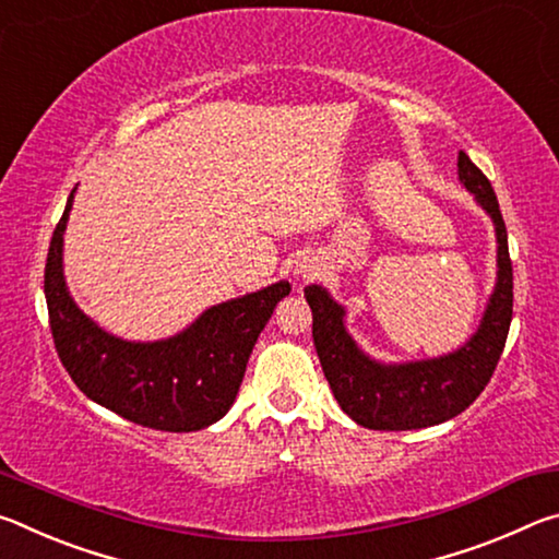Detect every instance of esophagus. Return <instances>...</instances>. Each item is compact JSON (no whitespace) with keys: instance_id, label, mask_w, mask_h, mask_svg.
Listing matches in <instances>:
<instances>
[{"instance_id":"34e87169","label":"esophagus","mask_w":559,"mask_h":559,"mask_svg":"<svg viewBox=\"0 0 559 559\" xmlns=\"http://www.w3.org/2000/svg\"><path fill=\"white\" fill-rule=\"evenodd\" d=\"M293 276H296L298 281H308V278L318 276V261L308 259V257L298 259L296 266H293Z\"/></svg>"}]
</instances>
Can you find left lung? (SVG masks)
Listing matches in <instances>:
<instances>
[{
	"instance_id": "1",
	"label": "left lung",
	"mask_w": 559,
	"mask_h": 559,
	"mask_svg": "<svg viewBox=\"0 0 559 559\" xmlns=\"http://www.w3.org/2000/svg\"><path fill=\"white\" fill-rule=\"evenodd\" d=\"M459 182L468 189L496 229V286L484 318L466 343L439 357L382 362L367 355L345 325L347 310L330 290L310 283L306 300L313 310V343L337 404L359 427L377 431L427 429L459 416L493 377L513 318V266L508 231L496 192L486 175L459 153Z\"/></svg>"
}]
</instances>
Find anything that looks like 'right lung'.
<instances>
[{
    "instance_id": "right-lung-1",
    "label": "right lung",
    "mask_w": 559,
    "mask_h": 559,
    "mask_svg": "<svg viewBox=\"0 0 559 559\" xmlns=\"http://www.w3.org/2000/svg\"><path fill=\"white\" fill-rule=\"evenodd\" d=\"M73 194L56 226L44 273L49 323L75 386L122 419L159 431H200L231 409L246 362L288 281L216 302L185 330L163 340L108 333L75 306L63 276V234Z\"/></svg>"
}]
</instances>
